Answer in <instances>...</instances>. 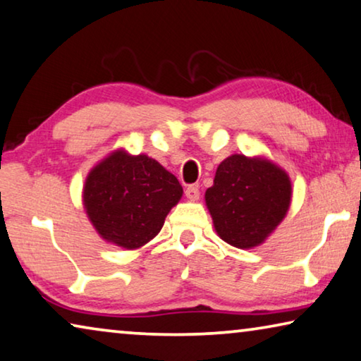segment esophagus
Returning a JSON list of instances; mask_svg holds the SVG:
<instances>
[{"label": "esophagus", "mask_w": 361, "mask_h": 361, "mask_svg": "<svg viewBox=\"0 0 361 361\" xmlns=\"http://www.w3.org/2000/svg\"><path fill=\"white\" fill-rule=\"evenodd\" d=\"M185 195H186L188 199H190V201H197V199H199V188L196 185H190L185 190Z\"/></svg>", "instance_id": "34e87169"}]
</instances>
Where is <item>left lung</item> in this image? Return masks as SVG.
Masks as SVG:
<instances>
[{"instance_id":"left-lung-1","label":"left lung","mask_w":361,"mask_h":361,"mask_svg":"<svg viewBox=\"0 0 361 361\" xmlns=\"http://www.w3.org/2000/svg\"><path fill=\"white\" fill-rule=\"evenodd\" d=\"M292 201V183L281 166L262 157L230 155L217 166L206 206L217 235L235 248L264 243Z\"/></svg>"}]
</instances>
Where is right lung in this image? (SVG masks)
Segmentation results:
<instances>
[{
  "label": "right lung",
  "mask_w": 361,
  "mask_h": 361,
  "mask_svg": "<svg viewBox=\"0 0 361 361\" xmlns=\"http://www.w3.org/2000/svg\"><path fill=\"white\" fill-rule=\"evenodd\" d=\"M181 196L180 181L157 160L118 149L89 171L82 202L102 238L136 250L162 230Z\"/></svg>",
  "instance_id": "add662e5"
}]
</instances>
